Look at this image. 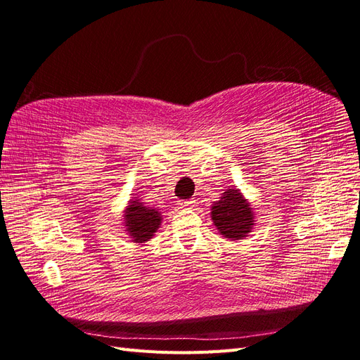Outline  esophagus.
Masks as SVG:
<instances>
[{
    "label": "esophagus",
    "mask_w": 360,
    "mask_h": 360,
    "mask_svg": "<svg viewBox=\"0 0 360 360\" xmlns=\"http://www.w3.org/2000/svg\"><path fill=\"white\" fill-rule=\"evenodd\" d=\"M179 205L181 209H192L195 207V201L193 200H184V201H179Z\"/></svg>",
    "instance_id": "1"
}]
</instances>
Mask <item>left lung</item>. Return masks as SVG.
<instances>
[{"instance_id": "obj_1", "label": "left lung", "mask_w": 360, "mask_h": 360, "mask_svg": "<svg viewBox=\"0 0 360 360\" xmlns=\"http://www.w3.org/2000/svg\"><path fill=\"white\" fill-rule=\"evenodd\" d=\"M254 209L236 186L225 189L212 205L210 217L219 234L226 240H242L255 226Z\"/></svg>"}]
</instances>
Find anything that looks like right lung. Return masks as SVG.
<instances>
[{
    "instance_id": "add662e5",
    "label": "right lung",
    "mask_w": 360,
    "mask_h": 360,
    "mask_svg": "<svg viewBox=\"0 0 360 360\" xmlns=\"http://www.w3.org/2000/svg\"><path fill=\"white\" fill-rule=\"evenodd\" d=\"M124 228L134 243H146L155 237L162 224V213L156 207L146 205L139 197L129 200L123 212Z\"/></svg>"
}]
</instances>
